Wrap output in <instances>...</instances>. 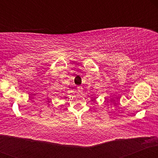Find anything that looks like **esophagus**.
<instances>
[{"label":"esophagus","instance_id":"obj_1","mask_svg":"<svg viewBox=\"0 0 158 158\" xmlns=\"http://www.w3.org/2000/svg\"><path fill=\"white\" fill-rule=\"evenodd\" d=\"M77 90L79 92H81L83 90V88H82V87H81V86H79V87H77Z\"/></svg>","mask_w":158,"mask_h":158}]
</instances>
